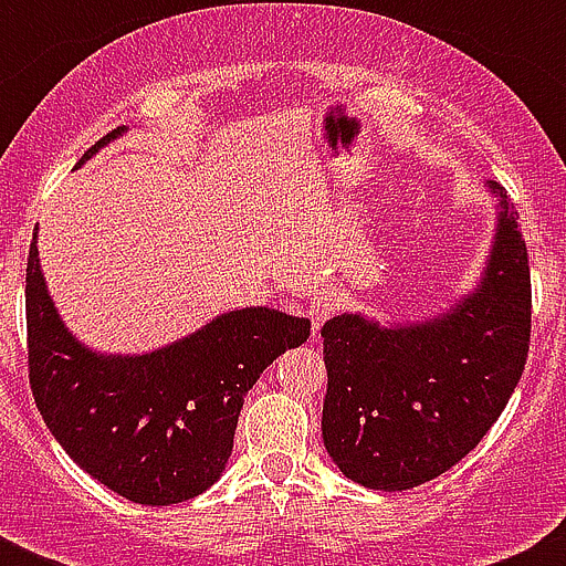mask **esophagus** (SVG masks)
<instances>
[{
	"label": "esophagus",
	"instance_id": "1",
	"mask_svg": "<svg viewBox=\"0 0 566 566\" xmlns=\"http://www.w3.org/2000/svg\"><path fill=\"white\" fill-rule=\"evenodd\" d=\"M336 310H339V301H336L334 290H323V293H317L315 298H312V306H310L312 336L319 334V328L325 325V319L334 317Z\"/></svg>",
	"mask_w": 566,
	"mask_h": 566
}]
</instances>
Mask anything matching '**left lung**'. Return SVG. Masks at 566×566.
<instances>
[{
	"mask_svg": "<svg viewBox=\"0 0 566 566\" xmlns=\"http://www.w3.org/2000/svg\"><path fill=\"white\" fill-rule=\"evenodd\" d=\"M476 287L424 319L345 312L323 325V443L369 490L419 488L465 458L510 402L528 356L531 276L517 210L499 182Z\"/></svg>",
	"mask_w": 566,
	"mask_h": 566,
	"instance_id": "1",
	"label": "left lung"
}]
</instances>
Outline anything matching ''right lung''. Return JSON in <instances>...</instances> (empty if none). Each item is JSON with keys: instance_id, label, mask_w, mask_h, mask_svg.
<instances>
[{"instance_id": "obj_1", "label": "right lung", "mask_w": 566, "mask_h": 566, "mask_svg": "<svg viewBox=\"0 0 566 566\" xmlns=\"http://www.w3.org/2000/svg\"><path fill=\"white\" fill-rule=\"evenodd\" d=\"M114 128L76 164L125 134ZM310 319L268 306L224 312L150 353H98L67 331L49 295L38 230L27 260L30 384L67 458L123 499L169 506L224 473L251 386L284 350L310 339Z\"/></svg>"}]
</instances>
